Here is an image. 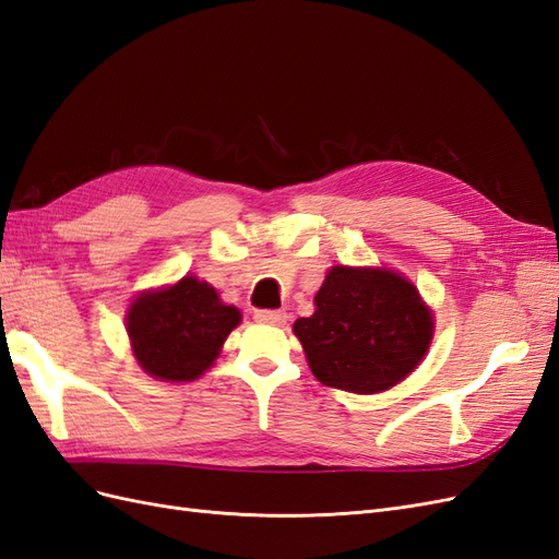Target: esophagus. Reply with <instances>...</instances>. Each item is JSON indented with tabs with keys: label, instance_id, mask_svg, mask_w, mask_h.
<instances>
[{
	"label": "esophagus",
	"instance_id": "1",
	"mask_svg": "<svg viewBox=\"0 0 559 559\" xmlns=\"http://www.w3.org/2000/svg\"><path fill=\"white\" fill-rule=\"evenodd\" d=\"M253 319L261 321V324L282 326L286 321V312H282V310H259L257 314H253Z\"/></svg>",
	"mask_w": 559,
	"mask_h": 559
}]
</instances>
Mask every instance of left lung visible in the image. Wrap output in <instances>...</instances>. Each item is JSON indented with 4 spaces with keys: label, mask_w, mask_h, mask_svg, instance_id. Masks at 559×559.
<instances>
[{
    "label": "left lung",
    "mask_w": 559,
    "mask_h": 559,
    "mask_svg": "<svg viewBox=\"0 0 559 559\" xmlns=\"http://www.w3.org/2000/svg\"><path fill=\"white\" fill-rule=\"evenodd\" d=\"M294 333L321 384L378 394L425 359L433 314L396 270L333 265L314 296V314L296 319Z\"/></svg>",
    "instance_id": "obj_1"
}]
</instances>
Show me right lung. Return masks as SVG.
I'll use <instances>...</instances> for the list:
<instances>
[{"label": "right lung", "instance_id": "1", "mask_svg": "<svg viewBox=\"0 0 559 559\" xmlns=\"http://www.w3.org/2000/svg\"><path fill=\"white\" fill-rule=\"evenodd\" d=\"M240 310L193 275L142 292L126 314L132 354L144 373L165 382L198 380L216 361Z\"/></svg>", "mask_w": 559, "mask_h": 559}]
</instances>
